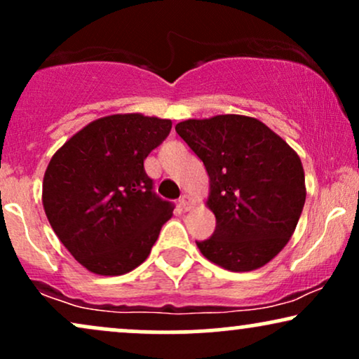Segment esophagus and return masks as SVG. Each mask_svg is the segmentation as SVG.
<instances>
[{
	"label": "esophagus",
	"mask_w": 359,
	"mask_h": 359,
	"mask_svg": "<svg viewBox=\"0 0 359 359\" xmlns=\"http://www.w3.org/2000/svg\"><path fill=\"white\" fill-rule=\"evenodd\" d=\"M179 205H180V208H182L184 212H189L190 208H192V205H194L192 197H190V195H187V194H184L182 197L179 198Z\"/></svg>",
	"instance_id": "obj_1"
}]
</instances>
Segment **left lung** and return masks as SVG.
<instances>
[{
  "mask_svg": "<svg viewBox=\"0 0 359 359\" xmlns=\"http://www.w3.org/2000/svg\"><path fill=\"white\" fill-rule=\"evenodd\" d=\"M175 130L203 162L210 184L205 205L217 226L197 242L198 250L225 270L262 269L292 238L305 205L298 154L250 116L187 119Z\"/></svg>",
  "mask_w": 359,
  "mask_h": 359,
  "instance_id": "8db88e82",
  "label": "left lung"
}]
</instances>
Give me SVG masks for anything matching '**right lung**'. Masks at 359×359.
Wrapping results in <instances>:
<instances>
[{
	"instance_id": "1",
	"label": "right lung",
	"mask_w": 359,
	"mask_h": 359,
	"mask_svg": "<svg viewBox=\"0 0 359 359\" xmlns=\"http://www.w3.org/2000/svg\"><path fill=\"white\" fill-rule=\"evenodd\" d=\"M170 119L112 114L89 122L54 152L43 207L54 233L86 270L124 275L152 250L170 202L152 192L144 158L169 135Z\"/></svg>"
}]
</instances>
